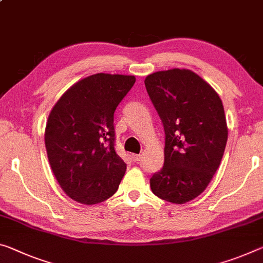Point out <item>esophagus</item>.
Listing matches in <instances>:
<instances>
[{
  "mask_svg": "<svg viewBox=\"0 0 263 263\" xmlns=\"http://www.w3.org/2000/svg\"><path fill=\"white\" fill-rule=\"evenodd\" d=\"M131 158H132V160L136 162V161H139L141 159V156H140V154L133 153V154H131Z\"/></svg>",
  "mask_w": 263,
  "mask_h": 263,
  "instance_id": "1",
  "label": "esophagus"
}]
</instances>
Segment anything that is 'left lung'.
I'll return each mask as SVG.
<instances>
[{
  "label": "left lung",
  "mask_w": 263,
  "mask_h": 263,
  "mask_svg": "<svg viewBox=\"0 0 263 263\" xmlns=\"http://www.w3.org/2000/svg\"><path fill=\"white\" fill-rule=\"evenodd\" d=\"M145 86L165 131L164 166L149 179L151 190L168 202H189L206 190L221 162L228 138L222 102L187 69L148 74Z\"/></svg>",
  "instance_id": "obj_1"
}]
</instances>
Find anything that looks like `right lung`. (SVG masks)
<instances>
[{
	"label": "right lung",
	"mask_w": 263,
	"mask_h": 263,
	"mask_svg": "<svg viewBox=\"0 0 263 263\" xmlns=\"http://www.w3.org/2000/svg\"><path fill=\"white\" fill-rule=\"evenodd\" d=\"M135 76L96 73L77 82L50 112L44 141L51 170L74 201L93 205L114 195L126 171L115 149L114 114Z\"/></svg>",
	"instance_id": "right-lung-1"
}]
</instances>
